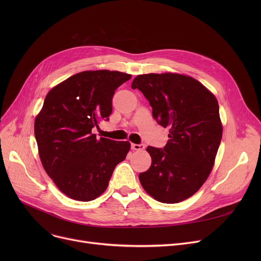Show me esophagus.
<instances>
[{
	"mask_svg": "<svg viewBox=\"0 0 261 261\" xmlns=\"http://www.w3.org/2000/svg\"><path fill=\"white\" fill-rule=\"evenodd\" d=\"M144 148H145L144 144H131V149L138 150V151H140V150H143Z\"/></svg>",
	"mask_w": 261,
	"mask_h": 261,
	"instance_id": "1",
	"label": "esophagus"
}]
</instances>
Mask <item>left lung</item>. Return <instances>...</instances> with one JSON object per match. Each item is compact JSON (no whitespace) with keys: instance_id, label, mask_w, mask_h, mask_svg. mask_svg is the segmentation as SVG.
Returning a JSON list of instances; mask_svg holds the SVG:
<instances>
[{"instance_id":"obj_1","label":"left lung","mask_w":261,"mask_h":261,"mask_svg":"<svg viewBox=\"0 0 261 261\" xmlns=\"http://www.w3.org/2000/svg\"><path fill=\"white\" fill-rule=\"evenodd\" d=\"M131 88L143 93L159 125L169 128L165 147H147L152 162L140 173V182L156 201H184L200 189L214 166L222 139L218 101L201 82L181 74L139 75Z\"/></svg>"}]
</instances>
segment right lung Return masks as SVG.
<instances>
[{
  "label": "right lung",
  "mask_w": 261,
  "mask_h": 261,
  "mask_svg": "<svg viewBox=\"0 0 261 261\" xmlns=\"http://www.w3.org/2000/svg\"><path fill=\"white\" fill-rule=\"evenodd\" d=\"M131 75L117 71H86L53 88L35 120L41 163L68 198L91 201L109 185L118 163L126 159L129 142L96 138L101 119L109 120L116 89Z\"/></svg>",
  "instance_id": "right-lung-1"
}]
</instances>
